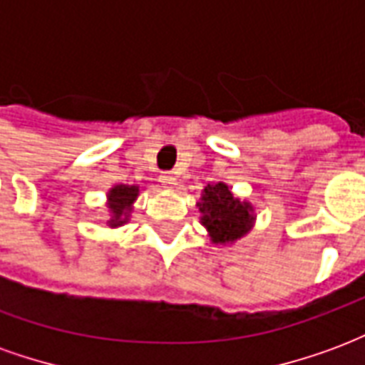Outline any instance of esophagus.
<instances>
[{
    "mask_svg": "<svg viewBox=\"0 0 365 365\" xmlns=\"http://www.w3.org/2000/svg\"><path fill=\"white\" fill-rule=\"evenodd\" d=\"M160 183L164 185V187H168V190H174L175 185V175L172 174V172H164V174L160 175Z\"/></svg>",
    "mask_w": 365,
    "mask_h": 365,
    "instance_id": "34e87169",
    "label": "esophagus"
}]
</instances>
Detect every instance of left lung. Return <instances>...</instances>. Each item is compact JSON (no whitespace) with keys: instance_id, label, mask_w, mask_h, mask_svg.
Wrapping results in <instances>:
<instances>
[{"instance_id":"left-lung-1","label":"left lung","mask_w":365,"mask_h":365,"mask_svg":"<svg viewBox=\"0 0 365 365\" xmlns=\"http://www.w3.org/2000/svg\"><path fill=\"white\" fill-rule=\"evenodd\" d=\"M197 207L203 215L201 222L215 245L235 242L252 227V205L232 197L229 185L225 183L207 185Z\"/></svg>"}]
</instances>
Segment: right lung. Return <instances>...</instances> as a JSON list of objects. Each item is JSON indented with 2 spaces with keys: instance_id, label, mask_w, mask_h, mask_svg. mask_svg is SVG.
<instances>
[{
  "instance_id": "1",
  "label": "right lung",
  "mask_w": 365,
  "mask_h": 365,
  "mask_svg": "<svg viewBox=\"0 0 365 365\" xmlns=\"http://www.w3.org/2000/svg\"><path fill=\"white\" fill-rule=\"evenodd\" d=\"M138 195V187L136 185H115L109 191V209H111V227H120L123 222L128 221V213L133 201Z\"/></svg>"
}]
</instances>
